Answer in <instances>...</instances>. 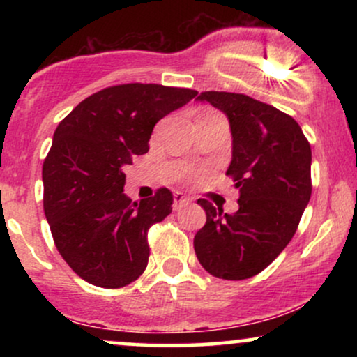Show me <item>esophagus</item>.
<instances>
[{
	"mask_svg": "<svg viewBox=\"0 0 357 357\" xmlns=\"http://www.w3.org/2000/svg\"><path fill=\"white\" fill-rule=\"evenodd\" d=\"M188 203H190V198H188V196H184L183 192H174V203H173L174 210H181L184 204Z\"/></svg>",
	"mask_w": 357,
	"mask_h": 357,
	"instance_id": "esophagus-1",
	"label": "esophagus"
}]
</instances>
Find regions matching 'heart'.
Here are the masks:
<instances>
[{
    "label": "heart",
    "instance_id": "1",
    "mask_svg": "<svg viewBox=\"0 0 357 357\" xmlns=\"http://www.w3.org/2000/svg\"><path fill=\"white\" fill-rule=\"evenodd\" d=\"M211 114H215V112H204V114H202V116H199L198 119H202V117H206V116H211Z\"/></svg>",
    "mask_w": 357,
    "mask_h": 357
}]
</instances>
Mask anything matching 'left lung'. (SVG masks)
Here are the masks:
<instances>
[{
	"instance_id": "obj_1",
	"label": "left lung",
	"mask_w": 357,
	"mask_h": 357,
	"mask_svg": "<svg viewBox=\"0 0 357 357\" xmlns=\"http://www.w3.org/2000/svg\"><path fill=\"white\" fill-rule=\"evenodd\" d=\"M198 100L230 122L227 174L240 198L233 215L198 199L206 225L196 233L195 252L213 277L243 280L267 268L297 230L312 192L310 144L292 117L243 93L202 92Z\"/></svg>"
}]
</instances>
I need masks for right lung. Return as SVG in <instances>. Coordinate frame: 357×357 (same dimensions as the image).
<instances>
[{
	"instance_id": "obj_1",
	"label": "right lung",
	"mask_w": 357,
	"mask_h": 357,
	"mask_svg": "<svg viewBox=\"0 0 357 357\" xmlns=\"http://www.w3.org/2000/svg\"><path fill=\"white\" fill-rule=\"evenodd\" d=\"M198 96L158 84H126L82 100L56 127L43 162V210L56 250L89 284L119 289L149 260L147 230L173 211L161 188L136 203L124 169L149 151L158 121Z\"/></svg>"
}]
</instances>
